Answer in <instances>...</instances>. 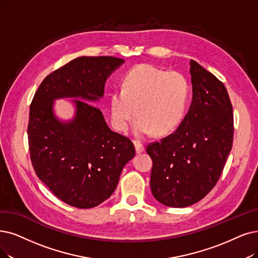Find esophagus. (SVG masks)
Returning <instances> with one entry per match:
<instances>
[{
	"label": "esophagus",
	"instance_id": "34e87169",
	"mask_svg": "<svg viewBox=\"0 0 258 258\" xmlns=\"http://www.w3.org/2000/svg\"><path fill=\"white\" fill-rule=\"evenodd\" d=\"M135 146H136L137 153H142L144 150H145V146H144V144L139 141H135Z\"/></svg>",
	"mask_w": 258,
	"mask_h": 258
}]
</instances>
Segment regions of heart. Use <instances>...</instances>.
<instances>
[{
  "mask_svg": "<svg viewBox=\"0 0 258 258\" xmlns=\"http://www.w3.org/2000/svg\"><path fill=\"white\" fill-rule=\"evenodd\" d=\"M188 99L189 84L180 72L139 64L125 75L120 88L112 91L111 122L116 130L125 132L137 113L138 137H148L156 130L163 135L181 122Z\"/></svg>",
  "mask_w": 258,
  "mask_h": 258,
  "instance_id": "obj_1",
  "label": "heart"
}]
</instances>
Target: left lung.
<instances>
[{"label": "left lung", "mask_w": 258, "mask_h": 258, "mask_svg": "<svg viewBox=\"0 0 258 258\" xmlns=\"http://www.w3.org/2000/svg\"><path fill=\"white\" fill-rule=\"evenodd\" d=\"M192 101L171 135L152 142L153 197L170 208L200 201L216 184L233 145V107L222 82L198 62L190 61Z\"/></svg>", "instance_id": "left-lung-1"}]
</instances>
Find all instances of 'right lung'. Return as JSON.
Listing matches in <instances>:
<instances>
[{"mask_svg":"<svg viewBox=\"0 0 258 258\" xmlns=\"http://www.w3.org/2000/svg\"><path fill=\"white\" fill-rule=\"evenodd\" d=\"M122 62L111 56L78 57L47 75L30 104L27 136L33 167L71 207L91 209L107 200L136 148L130 139L108 127L95 106L75 99L74 119L61 122L53 113V100H97L108 76Z\"/></svg>","mask_w":258,"mask_h":258,"instance_id":"1","label":"right lung"}]
</instances>
